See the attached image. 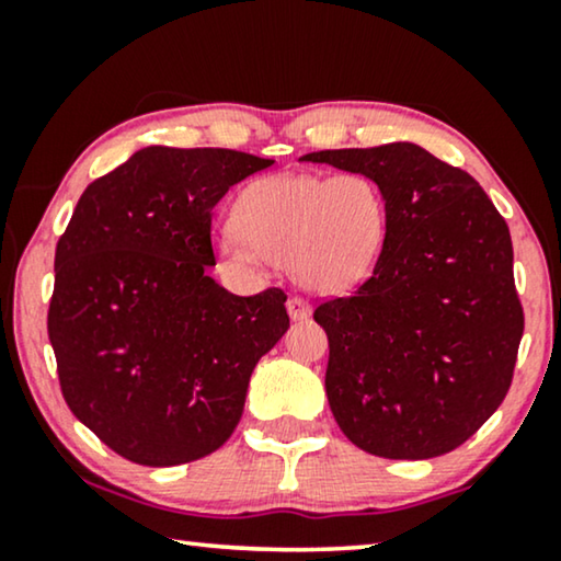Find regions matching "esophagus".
Masks as SVG:
<instances>
[{
  "instance_id": "obj_1",
  "label": "esophagus",
  "mask_w": 561,
  "mask_h": 561,
  "mask_svg": "<svg viewBox=\"0 0 561 561\" xmlns=\"http://www.w3.org/2000/svg\"><path fill=\"white\" fill-rule=\"evenodd\" d=\"M288 317L294 319V321L309 319V317H311V306H309V301H304V298H298V296H290V298H288Z\"/></svg>"
}]
</instances>
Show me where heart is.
Instances as JSON below:
<instances>
[{"label":"heart","mask_w":561,"mask_h":561,"mask_svg":"<svg viewBox=\"0 0 561 561\" xmlns=\"http://www.w3.org/2000/svg\"><path fill=\"white\" fill-rule=\"evenodd\" d=\"M386 237V196L367 175L278 173L242 191L234 227L221 229L214 250L234 275L286 263L298 286L342 294L373 273Z\"/></svg>","instance_id":"b5f03b06"}]
</instances>
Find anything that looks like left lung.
I'll return each instance as SVG.
<instances>
[{
  "instance_id": "1",
  "label": "left lung",
  "mask_w": 561,
  "mask_h": 561,
  "mask_svg": "<svg viewBox=\"0 0 561 561\" xmlns=\"http://www.w3.org/2000/svg\"><path fill=\"white\" fill-rule=\"evenodd\" d=\"M301 160L363 173L388 204L370 278L313 311L329 336L327 398L355 447L447 455L493 416L524 336L505 219L470 173L413 142Z\"/></svg>"
}]
</instances>
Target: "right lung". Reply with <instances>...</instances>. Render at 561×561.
Segmentation results:
<instances>
[{"mask_svg":"<svg viewBox=\"0 0 561 561\" xmlns=\"http://www.w3.org/2000/svg\"><path fill=\"white\" fill-rule=\"evenodd\" d=\"M273 160L137 150L89 183L56 248L48 336L73 416L129 462L173 467L240 424L250 375L288 332L286 294L209 275L211 209Z\"/></svg>","mask_w":561,"mask_h":561,"instance_id":"add662e5","label":"right lung"}]
</instances>
